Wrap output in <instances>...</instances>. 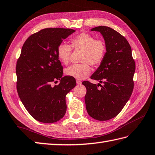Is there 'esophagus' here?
<instances>
[{
  "instance_id": "obj_1",
  "label": "esophagus",
  "mask_w": 155,
  "mask_h": 155,
  "mask_svg": "<svg viewBox=\"0 0 155 155\" xmlns=\"http://www.w3.org/2000/svg\"><path fill=\"white\" fill-rule=\"evenodd\" d=\"M76 83H77L78 85H81V81L80 80H76Z\"/></svg>"
}]
</instances>
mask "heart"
<instances>
[{
    "label": "heart",
    "mask_w": 155,
    "mask_h": 155,
    "mask_svg": "<svg viewBox=\"0 0 155 155\" xmlns=\"http://www.w3.org/2000/svg\"><path fill=\"white\" fill-rule=\"evenodd\" d=\"M70 42L71 46L65 42L59 44L58 56L61 62L68 64L71 60L72 48L82 50L81 61L83 63L72 65L65 70V74L68 76L82 80L90 73L91 68L89 64L97 67L103 62L107 53V44L104 40L96 39L94 36L87 32L74 36Z\"/></svg>",
    "instance_id": "b5f03b06"
}]
</instances>
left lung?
I'll return each instance as SVG.
<instances>
[{"label":"left lung","mask_w":155,"mask_h":155,"mask_svg":"<svg viewBox=\"0 0 155 155\" xmlns=\"http://www.w3.org/2000/svg\"><path fill=\"white\" fill-rule=\"evenodd\" d=\"M100 32L107 44V53L103 62L91 76L99 83L87 81L85 96L89 116L98 121H107L117 115L129 101L134 87L135 63L128 41L118 32L108 26L91 29ZM99 85L101 87L99 88Z\"/></svg>","instance_id":"left-lung-1"}]
</instances>
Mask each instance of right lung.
Instances as JSON below:
<instances>
[{"label":"right lung","instance_id":"add662e5","mask_svg":"<svg viewBox=\"0 0 155 155\" xmlns=\"http://www.w3.org/2000/svg\"><path fill=\"white\" fill-rule=\"evenodd\" d=\"M75 31L60 28L41 30L28 37L22 48L16 68L17 91L27 111L40 122H57L66 112V96L76 81L68 75L63 77L57 49ZM56 80H60V84L51 87Z\"/></svg>","mask_w":155,"mask_h":155}]
</instances>
